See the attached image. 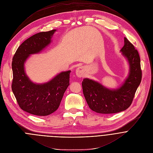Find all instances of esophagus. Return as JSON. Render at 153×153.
I'll return each mask as SVG.
<instances>
[{
  "instance_id": "1",
  "label": "esophagus",
  "mask_w": 153,
  "mask_h": 153,
  "mask_svg": "<svg viewBox=\"0 0 153 153\" xmlns=\"http://www.w3.org/2000/svg\"><path fill=\"white\" fill-rule=\"evenodd\" d=\"M75 74L76 75V76L78 77V78H81V77H83L84 76V69L82 67H79L78 68L76 69V71H75Z\"/></svg>"
}]
</instances>
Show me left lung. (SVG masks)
Returning <instances> with one entry per match:
<instances>
[{
  "label": "left lung",
  "instance_id": "1",
  "mask_svg": "<svg viewBox=\"0 0 153 153\" xmlns=\"http://www.w3.org/2000/svg\"><path fill=\"white\" fill-rule=\"evenodd\" d=\"M129 66L128 76L116 88H108L98 81L84 78L83 94L89 108L102 114H111L127 109L132 103L142 79L140 59L134 46L124 37V45L120 51Z\"/></svg>",
  "mask_w": 153,
  "mask_h": 153
}]
</instances>
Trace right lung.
<instances>
[{
  "label": "right lung",
  "mask_w": 153,
  "mask_h": 153,
  "mask_svg": "<svg viewBox=\"0 0 153 153\" xmlns=\"http://www.w3.org/2000/svg\"><path fill=\"white\" fill-rule=\"evenodd\" d=\"M56 29L37 33L17 49L12 62V90L20 107L37 116H48L56 111L69 85L71 71L62 72L48 82L35 83L26 75L25 64L33 54L40 53L52 42Z\"/></svg>",
  "instance_id": "1"
}]
</instances>
